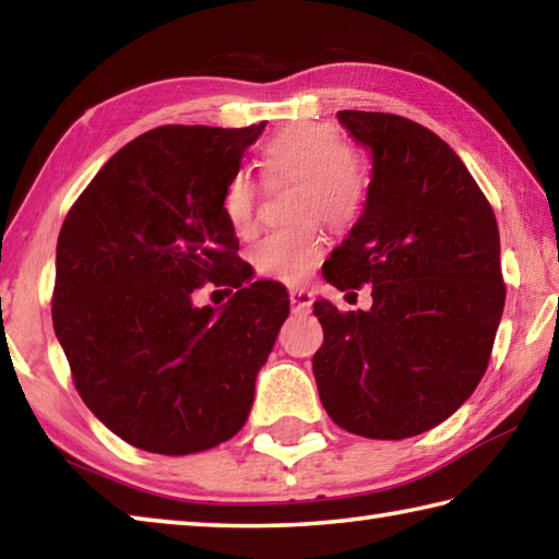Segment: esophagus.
I'll list each match as a JSON object with an SVG mask.
<instances>
[{
	"label": "esophagus",
	"mask_w": 559,
	"mask_h": 559,
	"mask_svg": "<svg viewBox=\"0 0 559 559\" xmlns=\"http://www.w3.org/2000/svg\"><path fill=\"white\" fill-rule=\"evenodd\" d=\"M288 298H290V308L296 310V313H308L310 306H313V293L306 288H290Z\"/></svg>",
	"instance_id": "34e87169"
}]
</instances>
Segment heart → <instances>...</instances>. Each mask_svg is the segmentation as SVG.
<instances>
[{"label":"heart","mask_w":559,"mask_h":559,"mask_svg":"<svg viewBox=\"0 0 559 559\" xmlns=\"http://www.w3.org/2000/svg\"><path fill=\"white\" fill-rule=\"evenodd\" d=\"M266 175L296 177L290 194L293 216H320L333 229L353 226L365 210L367 179L357 155L335 128L296 122L281 128L261 147ZM259 187L246 173L229 177L222 192V214L239 236L257 226ZM323 257V234L316 219L269 231L251 249L257 273L273 281H300Z\"/></svg>","instance_id":"b5f03b06"}]
</instances>
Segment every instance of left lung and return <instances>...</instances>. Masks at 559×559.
Listing matches in <instances>:
<instances>
[{
  "mask_svg": "<svg viewBox=\"0 0 559 559\" xmlns=\"http://www.w3.org/2000/svg\"><path fill=\"white\" fill-rule=\"evenodd\" d=\"M337 120L372 153V182L323 278L337 290L372 286V308L316 300L320 402L357 437H416L486 374L506 306L496 214L429 128L392 112L340 110Z\"/></svg>",
  "mask_w": 559,
  "mask_h": 559,
  "instance_id": "left-lung-1",
  "label": "left lung"
}]
</instances>
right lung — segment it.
Returning a JSON list of instances; mask_svg holds the SVG:
<instances>
[{
	"instance_id": "1",
	"label": "right lung",
	"mask_w": 559,
	"mask_h": 559,
	"mask_svg": "<svg viewBox=\"0 0 559 559\" xmlns=\"http://www.w3.org/2000/svg\"><path fill=\"white\" fill-rule=\"evenodd\" d=\"M263 126L150 130L66 214L53 330L81 400L130 447L165 456L214 449L251 412L288 293L271 281L243 286L222 192ZM210 280L237 288L219 311L193 302Z\"/></svg>"
}]
</instances>
